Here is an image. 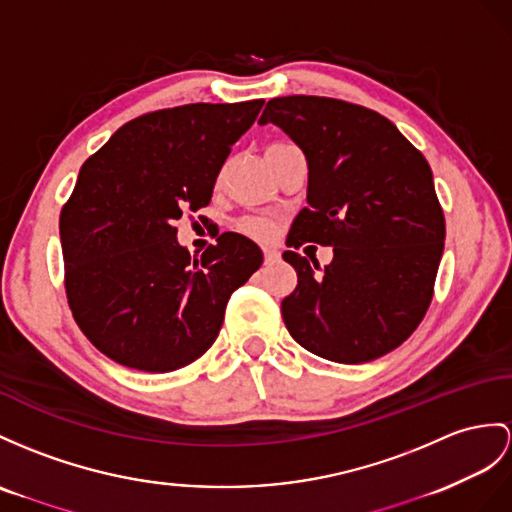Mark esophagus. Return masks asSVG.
<instances>
[{"label":"esophagus","instance_id":"34e87169","mask_svg":"<svg viewBox=\"0 0 512 512\" xmlns=\"http://www.w3.org/2000/svg\"><path fill=\"white\" fill-rule=\"evenodd\" d=\"M278 260H280V252H278V249L265 247V265H273V263H278Z\"/></svg>","mask_w":512,"mask_h":512}]
</instances>
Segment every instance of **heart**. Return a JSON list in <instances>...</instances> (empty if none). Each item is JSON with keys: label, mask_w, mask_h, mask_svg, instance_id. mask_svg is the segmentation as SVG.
Listing matches in <instances>:
<instances>
[{"label": "heart", "mask_w": 512, "mask_h": 512, "mask_svg": "<svg viewBox=\"0 0 512 512\" xmlns=\"http://www.w3.org/2000/svg\"><path fill=\"white\" fill-rule=\"evenodd\" d=\"M239 230L258 241H267L273 234H276V226H273V221H269L265 217H243L239 221Z\"/></svg>", "instance_id": "b5f03b06"}]
</instances>
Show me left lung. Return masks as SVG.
<instances>
[{
    "label": "left lung",
    "instance_id": "1",
    "mask_svg": "<svg viewBox=\"0 0 512 512\" xmlns=\"http://www.w3.org/2000/svg\"><path fill=\"white\" fill-rule=\"evenodd\" d=\"M258 123L289 134L308 162V206L286 245L334 247L323 269L282 254L297 271L295 291L282 299L286 330L332 363L389 354L426 315L443 256L445 219L428 160L389 119L341 99L276 97Z\"/></svg>",
    "mask_w": 512,
    "mask_h": 512
}]
</instances>
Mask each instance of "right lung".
Wrapping results in <instances>:
<instances>
[{
	"instance_id": "obj_1",
	"label": "right lung",
	"mask_w": 512,
	"mask_h": 512,
	"mask_svg": "<svg viewBox=\"0 0 512 512\" xmlns=\"http://www.w3.org/2000/svg\"><path fill=\"white\" fill-rule=\"evenodd\" d=\"M263 104L147 112L82 165L60 213L65 289L86 339L115 363L149 373L191 365L215 343L230 295L263 265L243 234L223 232L191 258L173 228L182 210L210 202Z\"/></svg>"
}]
</instances>
